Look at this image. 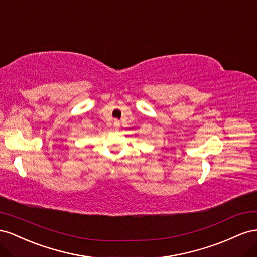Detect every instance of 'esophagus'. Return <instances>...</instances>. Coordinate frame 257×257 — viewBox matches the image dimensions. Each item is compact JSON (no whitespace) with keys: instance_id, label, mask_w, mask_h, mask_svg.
Segmentation results:
<instances>
[{"instance_id":"1","label":"esophagus","mask_w":257,"mask_h":257,"mask_svg":"<svg viewBox=\"0 0 257 257\" xmlns=\"http://www.w3.org/2000/svg\"><path fill=\"white\" fill-rule=\"evenodd\" d=\"M114 127H115V129H116V130H118V129H119V127H120V122H119V120H114Z\"/></svg>"}]
</instances>
